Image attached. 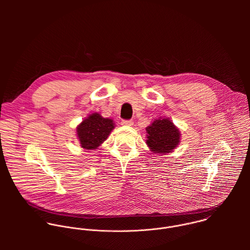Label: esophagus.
<instances>
[{
	"label": "esophagus",
	"instance_id": "1",
	"mask_svg": "<svg viewBox=\"0 0 250 250\" xmlns=\"http://www.w3.org/2000/svg\"><path fill=\"white\" fill-rule=\"evenodd\" d=\"M123 125H126V126H130V125H133V122L132 121H122V123H121Z\"/></svg>",
	"mask_w": 250,
	"mask_h": 250
}]
</instances>
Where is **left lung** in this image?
Returning a JSON list of instances; mask_svg holds the SVG:
<instances>
[{
    "instance_id": "obj_1",
    "label": "left lung",
    "mask_w": 250,
    "mask_h": 250,
    "mask_svg": "<svg viewBox=\"0 0 250 250\" xmlns=\"http://www.w3.org/2000/svg\"><path fill=\"white\" fill-rule=\"evenodd\" d=\"M146 145L154 153L172 152L180 142L181 133L170 119L159 118L146 127Z\"/></svg>"
}]
</instances>
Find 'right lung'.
I'll return each mask as SVG.
<instances>
[{
	"label": "right lung",
	"mask_w": 250,
	"mask_h": 250,
	"mask_svg": "<svg viewBox=\"0 0 250 250\" xmlns=\"http://www.w3.org/2000/svg\"><path fill=\"white\" fill-rule=\"evenodd\" d=\"M115 128L112 119H104L98 113L91 114L76 128L80 145L85 149H97Z\"/></svg>",
	"instance_id": "right-lung-1"
}]
</instances>
